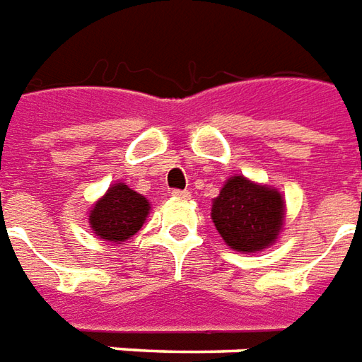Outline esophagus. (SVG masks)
I'll return each instance as SVG.
<instances>
[{
  "instance_id": "1",
  "label": "esophagus",
  "mask_w": 362,
  "mask_h": 362,
  "mask_svg": "<svg viewBox=\"0 0 362 362\" xmlns=\"http://www.w3.org/2000/svg\"><path fill=\"white\" fill-rule=\"evenodd\" d=\"M171 197H173V199H183V201H185V199L191 197V193H189V191H179V189H175V191H171Z\"/></svg>"
}]
</instances>
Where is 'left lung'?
Masks as SVG:
<instances>
[{"instance_id":"obj_1","label":"left lung","mask_w":362,"mask_h":362,"mask_svg":"<svg viewBox=\"0 0 362 362\" xmlns=\"http://www.w3.org/2000/svg\"><path fill=\"white\" fill-rule=\"evenodd\" d=\"M210 216L232 250L255 253L273 245L279 238L284 222L283 194L275 187L234 175L212 201Z\"/></svg>"}]
</instances>
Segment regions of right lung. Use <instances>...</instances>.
<instances>
[{"label": "right lung", "instance_id": "right-lung-1", "mask_svg": "<svg viewBox=\"0 0 362 362\" xmlns=\"http://www.w3.org/2000/svg\"><path fill=\"white\" fill-rule=\"evenodd\" d=\"M148 212L150 202L146 197L124 183H115L93 204L89 212V226L103 242H127L142 228Z\"/></svg>", "mask_w": 362, "mask_h": 362}]
</instances>
